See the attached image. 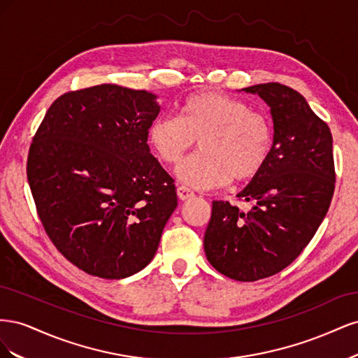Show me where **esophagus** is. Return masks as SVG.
<instances>
[{
  "instance_id": "34e87169",
  "label": "esophagus",
  "mask_w": 358,
  "mask_h": 358,
  "mask_svg": "<svg viewBox=\"0 0 358 358\" xmlns=\"http://www.w3.org/2000/svg\"><path fill=\"white\" fill-rule=\"evenodd\" d=\"M178 196L180 200H189L192 199L196 194H194V191L191 188H188L187 185H179L178 187Z\"/></svg>"
}]
</instances>
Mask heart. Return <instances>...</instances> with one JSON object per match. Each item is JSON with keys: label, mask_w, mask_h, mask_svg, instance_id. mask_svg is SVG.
<instances>
[{"label": "heart", "mask_w": 358, "mask_h": 358, "mask_svg": "<svg viewBox=\"0 0 358 358\" xmlns=\"http://www.w3.org/2000/svg\"><path fill=\"white\" fill-rule=\"evenodd\" d=\"M197 138L200 149L176 173L188 185L208 189L255 178L270 157L273 128L267 115L246 101L201 91L180 103L179 117H155L148 133L150 148L166 164H178Z\"/></svg>", "instance_id": "obj_1"}]
</instances>
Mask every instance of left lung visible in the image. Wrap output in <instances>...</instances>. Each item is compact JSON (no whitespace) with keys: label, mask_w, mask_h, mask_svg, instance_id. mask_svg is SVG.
Listing matches in <instances>:
<instances>
[{"label":"left lung","mask_w":358,"mask_h":358,"mask_svg":"<svg viewBox=\"0 0 358 358\" xmlns=\"http://www.w3.org/2000/svg\"><path fill=\"white\" fill-rule=\"evenodd\" d=\"M245 91L270 106L273 146L264 169L237 194L251 210L212 201L204 252L220 273L254 282L279 273L308 246L330 208L336 171L330 128L303 95L276 82Z\"/></svg>","instance_id":"1"}]
</instances>
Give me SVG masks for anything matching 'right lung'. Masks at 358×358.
Returning <instances> with one entry per match:
<instances>
[{"label":"right lung","instance_id":"obj_1","mask_svg":"<svg viewBox=\"0 0 358 358\" xmlns=\"http://www.w3.org/2000/svg\"><path fill=\"white\" fill-rule=\"evenodd\" d=\"M155 95L117 85L62 94L32 137L27 176L58 251L85 273L122 279L154 258L178 206L175 180L149 152Z\"/></svg>","mask_w":358,"mask_h":358}]
</instances>
